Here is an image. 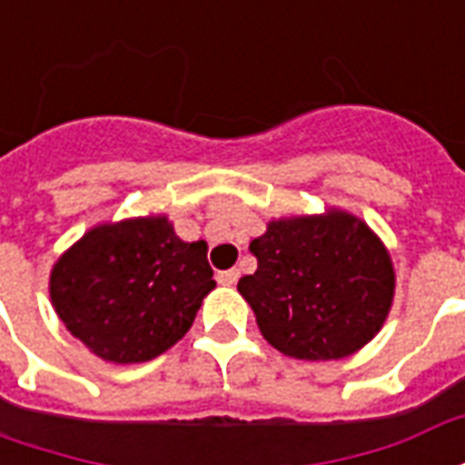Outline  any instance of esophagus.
<instances>
[{
    "instance_id": "34e87169",
    "label": "esophagus",
    "mask_w": 465,
    "mask_h": 465,
    "mask_svg": "<svg viewBox=\"0 0 465 465\" xmlns=\"http://www.w3.org/2000/svg\"><path fill=\"white\" fill-rule=\"evenodd\" d=\"M219 283H223V286H233L236 283V279H239V269H229V272H222L219 276Z\"/></svg>"
}]
</instances>
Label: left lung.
<instances>
[{"label":"left lung","instance_id":"8db88e82","mask_svg":"<svg viewBox=\"0 0 465 465\" xmlns=\"http://www.w3.org/2000/svg\"><path fill=\"white\" fill-rule=\"evenodd\" d=\"M249 249L259 266L239 279V293L276 351L303 361L346 359L381 331L396 272L363 219L343 209L272 219Z\"/></svg>","mask_w":465,"mask_h":465}]
</instances>
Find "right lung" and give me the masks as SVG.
<instances>
[{"label": "right lung", "instance_id": "obj_1", "mask_svg": "<svg viewBox=\"0 0 465 465\" xmlns=\"http://www.w3.org/2000/svg\"><path fill=\"white\" fill-rule=\"evenodd\" d=\"M213 286L206 242H182L163 213L96 223L49 273L66 331L109 363H143L172 349Z\"/></svg>", "mask_w": 465, "mask_h": 465}]
</instances>
